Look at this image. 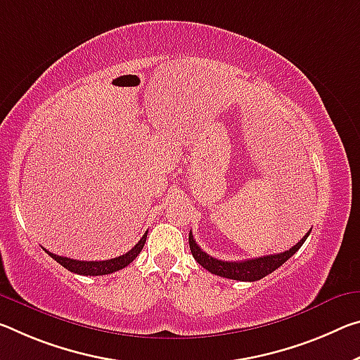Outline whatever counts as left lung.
<instances>
[{"instance_id": "left-lung-1", "label": "left lung", "mask_w": 360, "mask_h": 360, "mask_svg": "<svg viewBox=\"0 0 360 360\" xmlns=\"http://www.w3.org/2000/svg\"><path fill=\"white\" fill-rule=\"evenodd\" d=\"M309 232H307L306 236L295 245V247L287 250V252L261 256V258H253L247 261H221V259L213 258V256L205 253L203 250L198 247L197 242L193 240L192 232H189V245H191L192 256L195 258L198 264L203 266L205 269L210 271L211 274H214V276H221V277L232 278V281H240V282H255V281H259L262 277H266L267 274L274 272L277 267H281L285 261L292 258V256L301 248V245L306 242Z\"/></svg>"}]
</instances>
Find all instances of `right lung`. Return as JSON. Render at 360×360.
<instances>
[{
	"instance_id": "add662e5",
	"label": "right lung",
	"mask_w": 360,
	"mask_h": 360,
	"mask_svg": "<svg viewBox=\"0 0 360 360\" xmlns=\"http://www.w3.org/2000/svg\"><path fill=\"white\" fill-rule=\"evenodd\" d=\"M146 238H147V232L142 236L141 240L136 243L128 253L118 256V258H112V259H105V261H78V259L65 258V256L54 255V253L48 252V250H44V252H46L51 258L56 259L60 266H64L65 269H68L70 272L79 274V276H105V274H112V272L123 269V267L131 264V262L136 259V256L141 253V250L144 248Z\"/></svg>"
}]
</instances>
